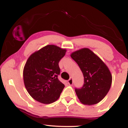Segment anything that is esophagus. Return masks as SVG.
I'll return each mask as SVG.
<instances>
[{
	"instance_id": "esophagus-1",
	"label": "esophagus",
	"mask_w": 128,
	"mask_h": 128,
	"mask_svg": "<svg viewBox=\"0 0 128 128\" xmlns=\"http://www.w3.org/2000/svg\"><path fill=\"white\" fill-rule=\"evenodd\" d=\"M67 83H68V85H70V86H72V85L73 84V80L72 78H70L68 79V81H67Z\"/></svg>"
}]
</instances>
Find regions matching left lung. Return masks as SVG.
Returning a JSON list of instances; mask_svg holds the SVG:
<instances>
[{
    "label": "left lung",
    "instance_id": "1",
    "mask_svg": "<svg viewBox=\"0 0 128 128\" xmlns=\"http://www.w3.org/2000/svg\"><path fill=\"white\" fill-rule=\"evenodd\" d=\"M84 76L83 86L75 88L78 98L85 105L99 103L109 92L112 75L105 63L92 50L84 48L71 54Z\"/></svg>",
    "mask_w": 128,
    "mask_h": 128
}]
</instances>
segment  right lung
<instances>
[{"label": "right lung", "instance_id": "add662e5", "mask_svg": "<svg viewBox=\"0 0 128 128\" xmlns=\"http://www.w3.org/2000/svg\"><path fill=\"white\" fill-rule=\"evenodd\" d=\"M66 50L48 45L32 54L23 70V80L32 98L44 104L54 102L60 98L64 85L58 79L59 62Z\"/></svg>", "mask_w": 128, "mask_h": 128}]
</instances>
